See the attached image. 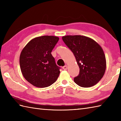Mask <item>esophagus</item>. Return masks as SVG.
<instances>
[{
    "mask_svg": "<svg viewBox=\"0 0 121 121\" xmlns=\"http://www.w3.org/2000/svg\"><path fill=\"white\" fill-rule=\"evenodd\" d=\"M62 69H63L64 70H67V69H68V66H67V65H65L64 66H63V67H62Z\"/></svg>",
    "mask_w": 121,
    "mask_h": 121,
    "instance_id": "esophagus-1",
    "label": "esophagus"
}]
</instances>
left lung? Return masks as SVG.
<instances>
[{
	"label": "left lung",
	"instance_id": "left-lung-1",
	"mask_svg": "<svg viewBox=\"0 0 121 121\" xmlns=\"http://www.w3.org/2000/svg\"><path fill=\"white\" fill-rule=\"evenodd\" d=\"M62 40L72 51L79 69L74 81L82 87L97 84L106 69V56L101 46L91 38L81 35H67Z\"/></svg>",
	"mask_w": 121,
	"mask_h": 121
}]
</instances>
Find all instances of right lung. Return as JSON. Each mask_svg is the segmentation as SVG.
<instances>
[{
  "label": "right lung",
  "mask_w": 121,
  "mask_h": 121,
  "mask_svg": "<svg viewBox=\"0 0 121 121\" xmlns=\"http://www.w3.org/2000/svg\"><path fill=\"white\" fill-rule=\"evenodd\" d=\"M59 38L43 36L33 38L23 49L20 56L23 76L33 86L44 88L56 81L60 69L51 55Z\"/></svg>",
  "instance_id": "right-lung-1"
}]
</instances>
